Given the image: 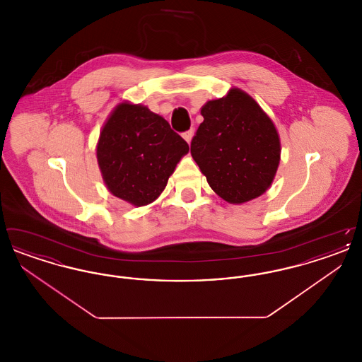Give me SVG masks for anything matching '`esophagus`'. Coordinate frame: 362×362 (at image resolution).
<instances>
[{
	"label": "esophagus",
	"mask_w": 362,
	"mask_h": 362,
	"mask_svg": "<svg viewBox=\"0 0 362 362\" xmlns=\"http://www.w3.org/2000/svg\"><path fill=\"white\" fill-rule=\"evenodd\" d=\"M192 136H194V130H192V129H189V130L183 133V138H185L189 144L191 142V138H192Z\"/></svg>",
	"instance_id": "34e87169"
}]
</instances>
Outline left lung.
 Returning <instances> with one entry per match:
<instances>
[{"instance_id":"left-lung-1","label":"left lung","mask_w":362,"mask_h":362,"mask_svg":"<svg viewBox=\"0 0 362 362\" xmlns=\"http://www.w3.org/2000/svg\"><path fill=\"white\" fill-rule=\"evenodd\" d=\"M191 139V156L223 199L243 204L270 187L281 145L272 119L240 89L207 102Z\"/></svg>"}]
</instances>
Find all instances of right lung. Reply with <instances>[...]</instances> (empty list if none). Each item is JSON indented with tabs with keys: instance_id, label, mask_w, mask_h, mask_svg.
<instances>
[{
	"instance_id": "add662e5",
	"label": "right lung",
	"mask_w": 362,
	"mask_h": 362,
	"mask_svg": "<svg viewBox=\"0 0 362 362\" xmlns=\"http://www.w3.org/2000/svg\"><path fill=\"white\" fill-rule=\"evenodd\" d=\"M187 152L189 144L170 123L139 104H119L98 142L105 186L136 206L155 201Z\"/></svg>"
}]
</instances>
